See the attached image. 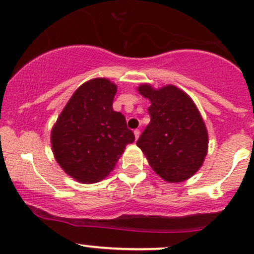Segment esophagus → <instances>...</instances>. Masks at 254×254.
Returning <instances> with one entry per match:
<instances>
[{"instance_id": "esophagus-1", "label": "esophagus", "mask_w": 254, "mask_h": 254, "mask_svg": "<svg viewBox=\"0 0 254 254\" xmlns=\"http://www.w3.org/2000/svg\"><path fill=\"white\" fill-rule=\"evenodd\" d=\"M133 133H135V138L138 139V137H139V130H138V129L133 130Z\"/></svg>"}]
</instances>
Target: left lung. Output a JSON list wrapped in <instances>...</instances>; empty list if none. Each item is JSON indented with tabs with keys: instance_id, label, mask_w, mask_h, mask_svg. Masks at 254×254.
Returning a JSON list of instances; mask_svg holds the SVG:
<instances>
[{
	"instance_id": "left-lung-1",
	"label": "left lung",
	"mask_w": 254,
	"mask_h": 254,
	"mask_svg": "<svg viewBox=\"0 0 254 254\" xmlns=\"http://www.w3.org/2000/svg\"><path fill=\"white\" fill-rule=\"evenodd\" d=\"M150 101V123L137 141L150 167L167 183H183L199 171L209 136L202 115L188 93L174 84L137 87Z\"/></svg>"
}]
</instances>
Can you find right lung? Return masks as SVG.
Here are the masks:
<instances>
[{"label": "right lung", "instance_id": "obj_1", "mask_svg": "<svg viewBox=\"0 0 254 254\" xmlns=\"http://www.w3.org/2000/svg\"><path fill=\"white\" fill-rule=\"evenodd\" d=\"M117 84L106 77L75 90L51 129V147L61 168L81 184L101 182L135 141L121 112L113 111Z\"/></svg>", "mask_w": 254, "mask_h": 254}]
</instances>
